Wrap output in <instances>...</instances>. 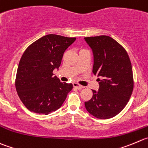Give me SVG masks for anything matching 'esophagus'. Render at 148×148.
Segmentation results:
<instances>
[{
    "mask_svg": "<svg viewBox=\"0 0 148 148\" xmlns=\"http://www.w3.org/2000/svg\"><path fill=\"white\" fill-rule=\"evenodd\" d=\"M73 87H75V88H78V89H82V88H84V87L83 86L79 85V84H77V83H73Z\"/></svg>",
    "mask_w": 148,
    "mask_h": 148,
    "instance_id": "1",
    "label": "esophagus"
}]
</instances>
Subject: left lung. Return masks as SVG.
<instances>
[{"label":"left lung","instance_id":"8db88e82","mask_svg":"<svg viewBox=\"0 0 148 148\" xmlns=\"http://www.w3.org/2000/svg\"><path fill=\"white\" fill-rule=\"evenodd\" d=\"M94 54L93 73L99 87L85 102L86 110L94 117L108 119L121 112L129 102L134 88L132 67L124 48L107 36L84 38Z\"/></svg>","mask_w":148,"mask_h":148}]
</instances>
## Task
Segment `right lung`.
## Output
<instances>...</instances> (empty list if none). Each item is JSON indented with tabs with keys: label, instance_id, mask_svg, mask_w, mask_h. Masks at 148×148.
Listing matches in <instances>:
<instances>
[{
	"label": "right lung",
	"instance_id": "1",
	"mask_svg": "<svg viewBox=\"0 0 148 148\" xmlns=\"http://www.w3.org/2000/svg\"><path fill=\"white\" fill-rule=\"evenodd\" d=\"M76 38L46 35L29 45L19 61L15 86L19 99L31 112L48 115L58 110L73 84L54 76L66 49Z\"/></svg>",
	"mask_w": 148,
	"mask_h": 148
}]
</instances>
